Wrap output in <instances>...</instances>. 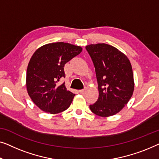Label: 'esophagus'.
<instances>
[{
	"instance_id": "esophagus-1",
	"label": "esophagus",
	"mask_w": 159,
	"mask_h": 159,
	"mask_svg": "<svg viewBox=\"0 0 159 159\" xmlns=\"http://www.w3.org/2000/svg\"><path fill=\"white\" fill-rule=\"evenodd\" d=\"M85 91H86L85 89H81V90H79V93H81V94H83V93H85Z\"/></svg>"
}]
</instances>
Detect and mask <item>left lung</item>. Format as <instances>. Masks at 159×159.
I'll return each mask as SVG.
<instances>
[{"label": "left lung", "instance_id": "obj_1", "mask_svg": "<svg viewBox=\"0 0 159 159\" xmlns=\"http://www.w3.org/2000/svg\"><path fill=\"white\" fill-rule=\"evenodd\" d=\"M95 68L99 98L89 107L100 117L121 111L134 91L133 69L127 57L115 47L102 43L86 47Z\"/></svg>", "mask_w": 159, "mask_h": 159}]
</instances>
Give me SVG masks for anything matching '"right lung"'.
<instances>
[{
	"instance_id": "right-lung-1",
	"label": "right lung",
	"mask_w": 159,
	"mask_h": 159,
	"mask_svg": "<svg viewBox=\"0 0 159 159\" xmlns=\"http://www.w3.org/2000/svg\"><path fill=\"white\" fill-rule=\"evenodd\" d=\"M81 51L80 46L61 42L42 46L33 54L26 70V89L42 111L57 114L70 107L75 94L67 90L65 83H57L66 77L65 64Z\"/></svg>"
}]
</instances>
